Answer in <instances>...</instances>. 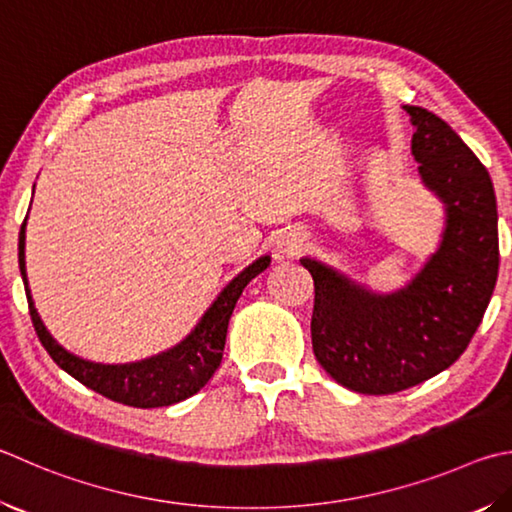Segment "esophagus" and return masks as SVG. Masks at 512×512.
Returning <instances> with one entry per match:
<instances>
[{
  "mask_svg": "<svg viewBox=\"0 0 512 512\" xmlns=\"http://www.w3.org/2000/svg\"><path fill=\"white\" fill-rule=\"evenodd\" d=\"M300 246H302V241H300V239H291V241H286V244H284V253H286V255H295L297 250H300Z\"/></svg>",
  "mask_w": 512,
  "mask_h": 512,
  "instance_id": "esophagus-1",
  "label": "esophagus"
}]
</instances>
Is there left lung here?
<instances>
[{
  "mask_svg": "<svg viewBox=\"0 0 512 512\" xmlns=\"http://www.w3.org/2000/svg\"><path fill=\"white\" fill-rule=\"evenodd\" d=\"M403 109L414 125L418 174L445 206L436 253L394 293H374L318 259H300L315 286V358L358 394H396L448 369L475 336L499 273L488 170L445 120L423 107Z\"/></svg>",
  "mask_w": 512,
  "mask_h": 512,
  "instance_id": "left-lung-1",
  "label": "left lung"
}]
</instances>
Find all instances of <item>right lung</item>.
I'll return each instance as SVG.
<instances>
[{
  "label": "right lung",
  "mask_w": 512,
  "mask_h": 512,
  "mask_svg": "<svg viewBox=\"0 0 512 512\" xmlns=\"http://www.w3.org/2000/svg\"><path fill=\"white\" fill-rule=\"evenodd\" d=\"M26 219L20 230V271L26 288V300H29V313L33 327L42 347L49 351L55 365L67 371L69 376L80 380L82 385L94 389L111 401L123 403L129 407H165L185 401L192 394L208 383L221 365L224 356L226 333L232 309L239 300L241 291L246 284L257 277L266 266L271 264V257H259L257 262L244 268L235 280H232L224 291L217 295V300L210 304V309L203 313L197 327L190 331V336L181 340L179 345L167 349L159 356L127 362V365H100V362H89L71 351L64 349L55 342V338L46 331L44 322L37 315L33 297L29 291V280H26V262H24V241H26Z\"/></svg>",
  "instance_id": "add662e5"
}]
</instances>
